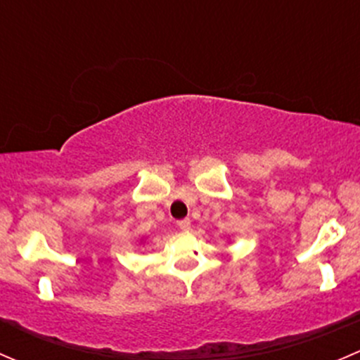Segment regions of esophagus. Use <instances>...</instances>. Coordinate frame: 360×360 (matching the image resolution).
<instances>
[{"label": "esophagus", "mask_w": 360, "mask_h": 360, "mask_svg": "<svg viewBox=\"0 0 360 360\" xmlns=\"http://www.w3.org/2000/svg\"><path fill=\"white\" fill-rule=\"evenodd\" d=\"M177 228H179V230H183V231H190V228H191V221L188 219H181V221H177Z\"/></svg>", "instance_id": "esophagus-1"}]
</instances>
